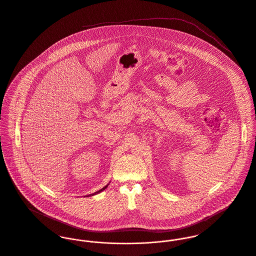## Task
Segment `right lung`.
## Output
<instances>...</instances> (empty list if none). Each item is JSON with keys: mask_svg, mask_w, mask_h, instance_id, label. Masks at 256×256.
<instances>
[{"mask_svg": "<svg viewBox=\"0 0 256 256\" xmlns=\"http://www.w3.org/2000/svg\"><path fill=\"white\" fill-rule=\"evenodd\" d=\"M107 186H104V188H101V190H98V192H95V194H99V192H102V190H105V188H107Z\"/></svg>", "mask_w": 256, "mask_h": 256, "instance_id": "right-lung-1", "label": "right lung"}]
</instances>
